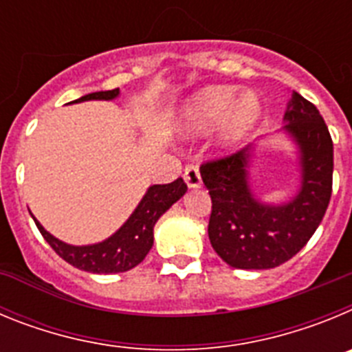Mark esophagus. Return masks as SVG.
Segmentation results:
<instances>
[{
  "label": "esophagus",
  "mask_w": 352,
  "mask_h": 352,
  "mask_svg": "<svg viewBox=\"0 0 352 352\" xmlns=\"http://www.w3.org/2000/svg\"><path fill=\"white\" fill-rule=\"evenodd\" d=\"M183 179H185V183L188 185V188H199V186L203 185L197 166H186L185 174H183Z\"/></svg>",
  "instance_id": "esophagus-1"
}]
</instances>
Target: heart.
<instances>
[{"label": "heart", "mask_w": 352, "mask_h": 352, "mask_svg": "<svg viewBox=\"0 0 352 352\" xmlns=\"http://www.w3.org/2000/svg\"><path fill=\"white\" fill-rule=\"evenodd\" d=\"M263 107L256 93L232 86H210L190 96L178 118V129L186 135L210 132L222 121V142L231 146L239 142L259 121Z\"/></svg>", "instance_id": "obj_1"}]
</instances>
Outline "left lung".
<instances>
[{
  "mask_svg": "<svg viewBox=\"0 0 352 352\" xmlns=\"http://www.w3.org/2000/svg\"><path fill=\"white\" fill-rule=\"evenodd\" d=\"M284 121L282 132L296 146L300 166V188L287 203H263L252 192L256 144L201 166L211 195L208 236L213 250L232 268L270 270L284 264L312 238L329 204L333 142L324 120L316 105L292 91Z\"/></svg>",
  "mask_w": 352,
  "mask_h": 352,
  "instance_id": "obj_1",
  "label": "left lung"
}]
</instances>
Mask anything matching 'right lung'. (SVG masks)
<instances>
[{"label": "right lung", "mask_w": 352, "mask_h": 352, "mask_svg": "<svg viewBox=\"0 0 352 352\" xmlns=\"http://www.w3.org/2000/svg\"><path fill=\"white\" fill-rule=\"evenodd\" d=\"M120 96V88L109 91H96L84 95L70 104L88 100H114ZM186 185L182 178L167 185H153L146 190L141 203L133 210L126 222L118 229L114 234L100 243L93 245H68L51 232L43 229L42 223L33 217L38 231L45 238L52 250L67 261L68 264L76 266L88 273H123L135 268L142 263L148 252L153 247V227L162 214L166 213L176 201L185 195Z\"/></svg>", "instance_id": "obj_1"}]
</instances>
